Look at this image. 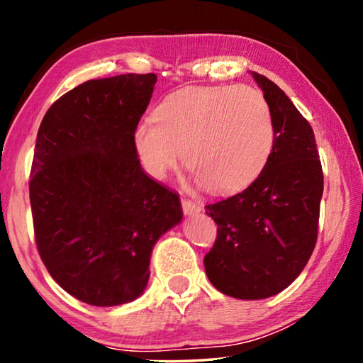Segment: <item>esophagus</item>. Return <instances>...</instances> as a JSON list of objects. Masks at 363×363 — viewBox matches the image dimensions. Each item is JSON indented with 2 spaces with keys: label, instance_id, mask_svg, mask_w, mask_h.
I'll return each mask as SVG.
<instances>
[{
  "label": "esophagus",
  "instance_id": "esophagus-1",
  "mask_svg": "<svg viewBox=\"0 0 363 363\" xmlns=\"http://www.w3.org/2000/svg\"><path fill=\"white\" fill-rule=\"evenodd\" d=\"M181 203H182V211L186 213V214H196V213L201 211V206L196 205L195 201H190L187 199H182Z\"/></svg>",
  "mask_w": 363,
  "mask_h": 363
}]
</instances>
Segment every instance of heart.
Listing matches in <instances>:
<instances>
[{
	"mask_svg": "<svg viewBox=\"0 0 363 363\" xmlns=\"http://www.w3.org/2000/svg\"><path fill=\"white\" fill-rule=\"evenodd\" d=\"M274 118L251 86H189L164 97L155 120L140 121L134 147L147 173L164 179L184 163L214 194L255 179L274 145Z\"/></svg>",
	"mask_w": 363,
	"mask_h": 363,
	"instance_id": "b5f03b06",
	"label": "heart"
}]
</instances>
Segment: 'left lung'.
Segmentation results:
<instances>
[{
    "label": "left lung",
    "instance_id": "left-lung-1",
    "mask_svg": "<svg viewBox=\"0 0 363 363\" xmlns=\"http://www.w3.org/2000/svg\"><path fill=\"white\" fill-rule=\"evenodd\" d=\"M251 75L272 112V152L243 192L205 206L218 224L206 275L216 290L238 299L274 296L303 272L317 242L323 194L311 125L277 84Z\"/></svg>",
    "mask_w": 363,
    "mask_h": 363
}]
</instances>
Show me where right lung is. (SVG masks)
Segmentation results:
<instances>
[{"label": "right lung", "mask_w": 363, "mask_h": 363, "mask_svg": "<svg viewBox=\"0 0 363 363\" xmlns=\"http://www.w3.org/2000/svg\"><path fill=\"white\" fill-rule=\"evenodd\" d=\"M155 73L89 79L52 104L36 136L30 205L51 277L86 304L131 303L158 238L182 220L179 195L144 173L134 147Z\"/></svg>", "instance_id": "add662e5"}]
</instances>
